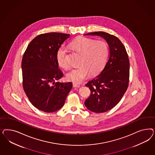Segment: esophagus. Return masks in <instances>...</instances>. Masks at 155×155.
<instances>
[{"label": "esophagus", "instance_id": "1", "mask_svg": "<svg viewBox=\"0 0 155 155\" xmlns=\"http://www.w3.org/2000/svg\"><path fill=\"white\" fill-rule=\"evenodd\" d=\"M73 86L74 87H79L80 86V84H77L76 83H73Z\"/></svg>", "mask_w": 155, "mask_h": 155}]
</instances>
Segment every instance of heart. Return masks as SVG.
I'll return each instance as SVG.
<instances>
[{
  "instance_id": "heart-1",
  "label": "heart",
  "mask_w": 155,
  "mask_h": 155,
  "mask_svg": "<svg viewBox=\"0 0 155 155\" xmlns=\"http://www.w3.org/2000/svg\"><path fill=\"white\" fill-rule=\"evenodd\" d=\"M71 45L77 52L81 53V56L79 61L80 66L68 73V80L80 83L85 80L90 73L91 74H95L103 69L108 58V48L106 42L81 37L73 41ZM67 53L68 50L65 47L60 48L57 52V62L64 69L70 67Z\"/></svg>"
}]
</instances>
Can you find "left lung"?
Here are the masks:
<instances>
[{"instance_id": "1", "label": "left lung", "mask_w": 155, "mask_h": 155, "mask_svg": "<svg viewBox=\"0 0 155 155\" xmlns=\"http://www.w3.org/2000/svg\"><path fill=\"white\" fill-rule=\"evenodd\" d=\"M84 35H96L108 43V61L103 71L85 84L91 93L84 102L90 111L106 112L119 103L127 90L130 77V61L126 48L116 36L104 32H95Z\"/></svg>"}]
</instances>
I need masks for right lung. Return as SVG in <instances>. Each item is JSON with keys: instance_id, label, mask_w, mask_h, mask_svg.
<instances>
[{"instance_id": "add662e5", "label": "right lung", "mask_w": 155, "mask_h": 155, "mask_svg": "<svg viewBox=\"0 0 155 155\" xmlns=\"http://www.w3.org/2000/svg\"><path fill=\"white\" fill-rule=\"evenodd\" d=\"M66 33H43L29 44L22 62L23 87L33 106L45 113H53L64 106L72 83L56 82L63 76L58 69L57 52L69 38Z\"/></svg>"}]
</instances>
